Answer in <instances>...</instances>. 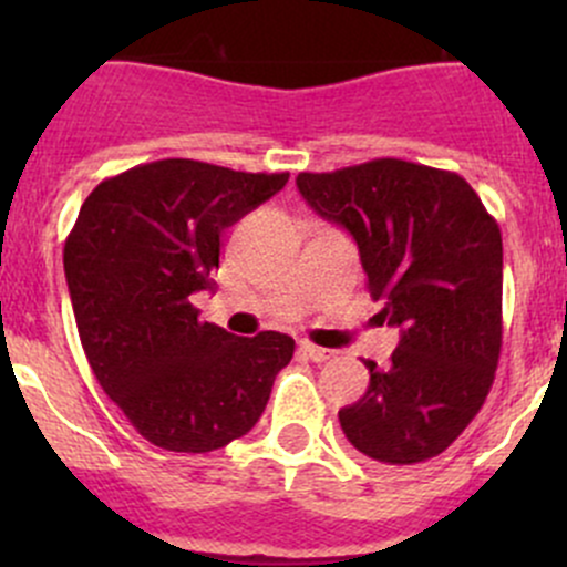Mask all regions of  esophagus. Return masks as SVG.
<instances>
[{
	"label": "esophagus",
	"instance_id": "esophagus-1",
	"mask_svg": "<svg viewBox=\"0 0 567 567\" xmlns=\"http://www.w3.org/2000/svg\"><path fill=\"white\" fill-rule=\"evenodd\" d=\"M299 353H301V357H305V359H310V362H326V359L331 357V351H326V348L312 346V342H301Z\"/></svg>",
	"mask_w": 567,
	"mask_h": 567
}]
</instances>
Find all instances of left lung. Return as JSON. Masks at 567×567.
<instances>
[{
	"mask_svg": "<svg viewBox=\"0 0 567 567\" xmlns=\"http://www.w3.org/2000/svg\"><path fill=\"white\" fill-rule=\"evenodd\" d=\"M301 197L353 236L400 342L340 425L368 458L411 466L477 416L502 351V233L461 175L403 158L299 173Z\"/></svg>",
	"mask_w": 567,
	"mask_h": 567,
	"instance_id": "1",
	"label": "left lung"
}]
</instances>
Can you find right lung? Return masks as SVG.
Instances as JSON below:
<instances>
[{
	"label": "right lung",
	"mask_w": 567,
	"mask_h": 567,
	"mask_svg": "<svg viewBox=\"0 0 567 567\" xmlns=\"http://www.w3.org/2000/svg\"><path fill=\"white\" fill-rule=\"evenodd\" d=\"M162 158L106 177L65 241V279L87 362L131 425L169 453H210L260 420L293 337H236L199 320L219 236L288 183Z\"/></svg>",
	"instance_id": "add662e5"
}]
</instances>
